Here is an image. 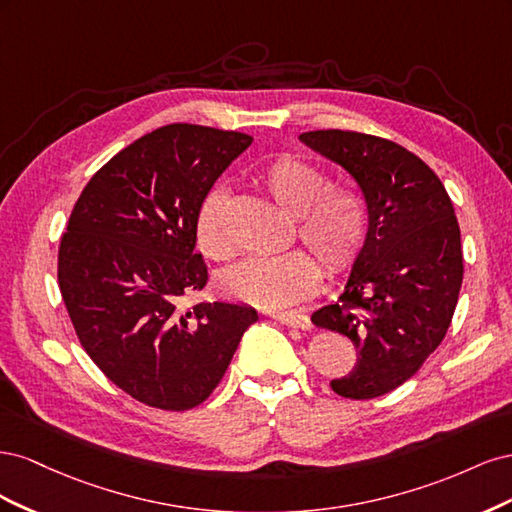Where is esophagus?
<instances>
[{
	"mask_svg": "<svg viewBox=\"0 0 512 512\" xmlns=\"http://www.w3.org/2000/svg\"><path fill=\"white\" fill-rule=\"evenodd\" d=\"M269 318L284 324V327H292V329L307 331L309 327H312V322H309V318L301 312H273V314H269Z\"/></svg>",
	"mask_w": 512,
	"mask_h": 512,
	"instance_id": "esophagus-1",
	"label": "esophagus"
}]
</instances>
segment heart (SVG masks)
Segmentation results:
<instances>
[{"mask_svg": "<svg viewBox=\"0 0 512 512\" xmlns=\"http://www.w3.org/2000/svg\"><path fill=\"white\" fill-rule=\"evenodd\" d=\"M258 181L273 203L297 222L305 250L280 256L247 258L220 275L228 299L260 309H277L314 294L324 273L337 277L354 267L367 239L369 215L359 192L329 188L327 170L292 153L275 158L260 170ZM228 192L211 188L196 213L198 250L211 260H228L235 252L226 232Z\"/></svg>", "mask_w": 512, "mask_h": 512, "instance_id": "b5f03b06", "label": "heart"}]
</instances>
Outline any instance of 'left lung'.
<instances>
[{
  "instance_id": "1",
  "label": "left lung",
  "mask_w": 512,
  "mask_h": 512,
  "mask_svg": "<svg viewBox=\"0 0 512 512\" xmlns=\"http://www.w3.org/2000/svg\"><path fill=\"white\" fill-rule=\"evenodd\" d=\"M301 141L344 166L363 190L369 228L342 297L314 312L346 335L356 363L331 389L374 399L412 378L451 327L463 254L451 196L406 147L352 130L303 132Z\"/></svg>"
}]
</instances>
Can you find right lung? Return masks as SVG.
<instances>
[{"label": "right lung", "instance_id": "right-lung-1", "mask_svg": "<svg viewBox=\"0 0 512 512\" xmlns=\"http://www.w3.org/2000/svg\"><path fill=\"white\" fill-rule=\"evenodd\" d=\"M252 136L170 123L89 179L70 213L57 282L81 346L145 406L192 410L215 391L256 309L194 303L207 286L196 213Z\"/></svg>", "mask_w": 512, "mask_h": 512}]
</instances>
